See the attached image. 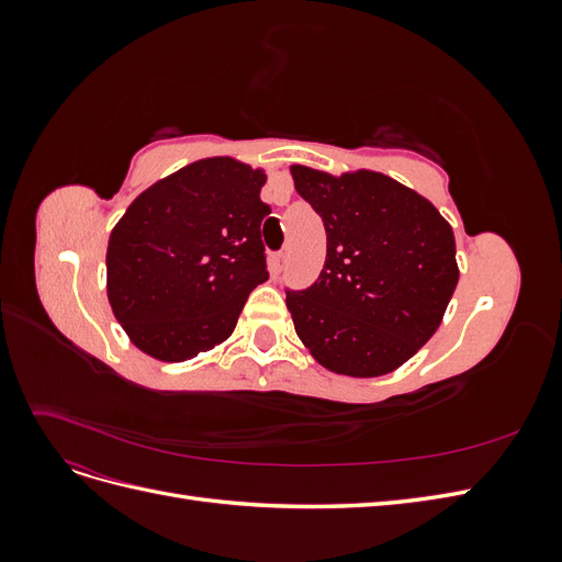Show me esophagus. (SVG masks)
<instances>
[{"mask_svg": "<svg viewBox=\"0 0 562 562\" xmlns=\"http://www.w3.org/2000/svg\"><path fill=\"white\" fill-rule=\"evenodd\" d=\"M271 265H274V271H283V267H285V252L283 250L277 252L274 260H271Z\"/></svg>", "mask_w": 562, "mask_h": 562, "instance_id": "1", "label": "esophagus"}]
</instances>
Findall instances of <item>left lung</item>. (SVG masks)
Returning a JSON list of instances; mask_svg holds the SVG:
<instances>
[{
    "mask_svg": "<svg viewBox=\"0 0 562 562\" xmlns=\"http://www.w3.org/2000/svg\"><path fill=\"white\" fill-rule=\"evenodd\" d=\"M328 236L307 291L285 293L295 333L337 375L380 378L429 342L459 281L454 234L429 199L378 171L291 166Z\"/></svg>",
    "mask_w": 562,
    "mask_h": 562,
    "instance_id": "1",
    "label": "left lung"
}]
</instances>
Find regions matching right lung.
Segmentation results:
<instances>
[{"mask_svg":"<svg viewBox=\"0 0 562 562\" xmlns=\"http://www.w3.org/2000/svg\"><path fill=\"white\" fill-rule=\"evenodd\" d=\"M262 168L232 157L187 164L135 196L108 244V300L131 342L166 363L190 361L234 333L262 246Z\"/></svg>","mask_w":562,"mask_h":562,"instance_id":"right-lung-1","label":"right lung"}]
</instances>
